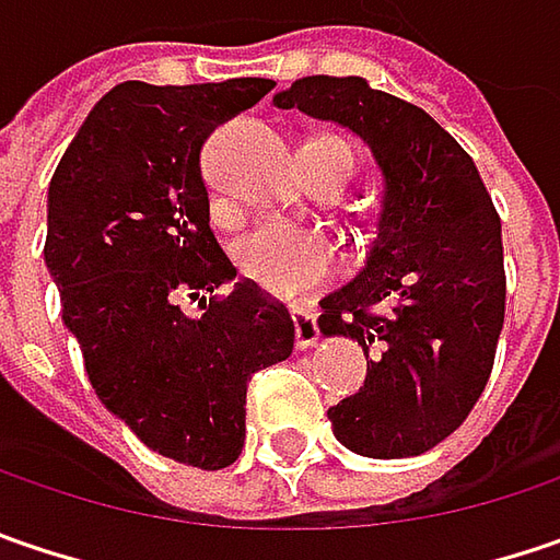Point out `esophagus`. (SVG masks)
<instances>
[{
  "instance_id": "1",
  "label": "esophagus",
  "mask_w": 560,
  "mask_h": 560,
  "mask_svg": "<svg viewBox=\"0 0 560 560\" xmlns=\"http://www.w3.org/2000/svg\"><path fill=\"white\" fill-rule=\"evenodd\" d=\"M291 319H294V342H298V348L316 346V339H319L316 313L311 307H291Z\"/></svg>"
}]
</instances>
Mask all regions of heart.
Segmentation results:
<instances>
[{"instance_id": "obj_1", "label": "heart", "mask_w": 560, "mask_h": 560, "mask_svg": "<svg viewBox=\"0 0 560 560\" xmlns=\"http://www.w3.org/2000/svg\"><path fill=\"white\" fill-rule=\"evenodd\" d=\"M307 145L336 151L339 158H346L354 174V151L346 139L319 136ZM234 266H237V276L253 288H259L262 294L279 298V301H298L336 276L339 253L332 247V241L323 237L319 231L269 221L247 231L234 244Z\"/></svg>"}]
</instances>
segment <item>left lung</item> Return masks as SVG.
<instances>
[{
  "mask_svg": "<svg viewBox=\"0 0 560 560\" xmlns=\"http://www.w3.org/2000/svg\"><path fill=\"white\" fill-rule=\"evenodd\" d=\"M276 104L348 126L386 177L368 266L319 301V329L371 358L329 418L361 456H418L466 421L494 368L508 304L498 209L434 116L364 79H298Z\"/></svg>",
  "mask_w": 560,
  "mask_h": 560,
  "instance_id": "1",
  "label": "left lung"
}]
</instances>
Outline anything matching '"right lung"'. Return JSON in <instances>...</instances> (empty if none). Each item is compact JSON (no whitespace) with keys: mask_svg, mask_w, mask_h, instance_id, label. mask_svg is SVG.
Listing matches in <instances>:
<instances>
[{"mask_svg":"<svg viewBox=\"0 0 560 560\" xmlns=\"http://www.w3.org/2000/svg\"><path fill=\"white\" fill-rule=\"evenodd\" d=\"M272 79L122 82L88 114L50 183L47 269L84 371L107 409L161 456L231 466L247 438V386L294 348L279 298L241 281L209 228L199 154L218 122ZM203 294V316L183 296ZM210 301H205V294Z\"/></svg>","mask_w":560,"mask_h":560,"instance_id":"1","label":"right lung"}]
</instances>
